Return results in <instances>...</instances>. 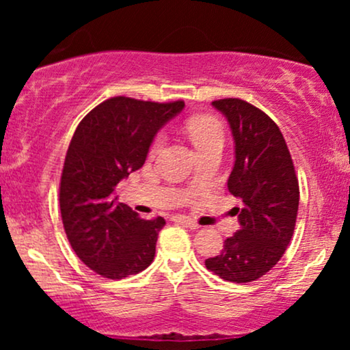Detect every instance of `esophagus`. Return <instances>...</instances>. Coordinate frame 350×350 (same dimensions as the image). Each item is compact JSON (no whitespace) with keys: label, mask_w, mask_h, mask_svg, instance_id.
Listing matches in <instances>:
<instances>
[{"label":"esophagus","mask_w":350,"mask_h":350,"mask_svg":"<svg viewBox=\"0 0 350 350\" xmlns=\"http://www.w3.org/2000/svg\"><path fill=\"white\" fill-rule=\"evenodd\" d=\"M172 220H174V222H178V224H183V226H187L189 228H199L198 224H196L192 219H189V217L176 215V217H172Z\"/></svg>","instance_id":"34e87169"}]
</instances>
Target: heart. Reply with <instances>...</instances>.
<instances>
[{
  "instance_id": "heart-1",
  "label": "heart",
  "mask_w": 350,
  "mask_h": 350,
  "mask_svg": "<svg viewBox=\"0 0 350 350\" xmlns=\"http://www.w3.org/2000/svg\"><path fill=\"white\" fill-rule=\"evenodd\" d=\"M186 131L189 138L194 143L196 150L198 148L207 146L212 143H222L224 131L220 123L217 122L214 116H192L186 122ZM163 143V136H156L152 142V151L158 150Z\"/></svg>"
}]
</instances>
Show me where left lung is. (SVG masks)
Wrapping results in <instances>:
<instances>
[{"label":"left lung","instance_id":"left-lung-1","mask_svg":"<svg viewBox=\"0 0 350 350\" xmlns=\"http://www.w3.org/2000/svg\"><path fill=\"white\" fill-rule=\"evenodd\" d=\"M212 105L226 115L234 135L235 164L227 187L240 199V207L232 208L240 230L206 267L226 281L250 283L267 275L290 245L299 206L298 178L278 124L265 111L240 98Z\"/></svg>","mask_w":350,"mask_h":350}]
</instances>
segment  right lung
I'll list each match as a JSON object with an SVG mask.
<instances>
[{
    "mask_svg": "<svg viewBox=\"0 0 350 350\" xmlns=\"http://www.w3.org/2000/svg\"><path fill=\"white\" fill-rule=\"evenodd\" d=\"M184 108L170 103L113 97L79 123L72 136L59 204L70 247L90 270L122 280L146 270L166 220H146L118 202V183L139 170L156 133Z\"/></svg>",
    "mask_w": 350,
    "mask_h": 350,
    "instance_id": "1",
    "label": "right lung"
}]
</instances>
